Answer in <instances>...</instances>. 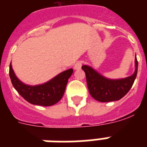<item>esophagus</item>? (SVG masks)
Wrapping results in <instances>:
<instances>
[{"mask_svg": "<svg viewBox=\"0 0 147 147\" xmlns=\"http://www.w3.org/2000/svg\"><path fill=\"white\" fill-rule=\"evenodd\" d=\"M82 61H78L74 65V69L76 70H78V69H80L82 68Z\"/></svg>", "mask_w": 147, "mask_h": 147, "instance_id": "34e87169", "label": "esophagus"}]
</instances>
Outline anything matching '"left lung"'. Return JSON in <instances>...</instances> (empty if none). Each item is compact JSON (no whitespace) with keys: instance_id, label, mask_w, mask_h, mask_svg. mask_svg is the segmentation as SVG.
I'll return each mask as SVG.
<instances>
[{"instance_id":"obj_1","label":"left lung","mask_w":147,"mask_h":147,"mask_svg":"<svg viewBox=\"0 0 147 147\" xmlns=\"http://www.w3.org/2000/svg\"><path fill=\"white\" fill-rule=\"evenodd\" d=\"M82 69L86 75L88 88L92 98L100 102H110L120 100L130 91L137 77L138 62L136 57L135 71L132 76L115 80L105 78L88 65H82Z\"/></svg>"}]
</instances>
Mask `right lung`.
<instances>
[{
    "instance_id": "right-lung-1",
    "label": "right lung",
    "mask_w": 147,
    "mask_h": 147,
    "mask_svg": "<svg viewBox=\"0 0 147 147\" xmlns=\"http://www.w3.org/2000/svg\"><path fill=\"white\" fill-rule=\"evenodd\" d=\"M73 72V69H69L59 73L58 76L42 85H25L17 78L10 64V80L13 86L26 100L32 105L40 106H52L59 102L64 94L68 80Z\"/></svg>"
}]
</instances>
